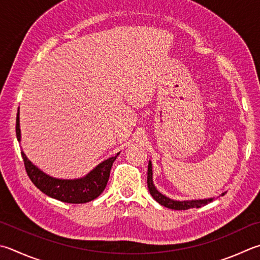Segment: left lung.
<instances>
[{
    "label": "left lung",
    "instance_id": "obj_1",
    "mask_svg": "<svg viewBox=\"0 0 260 260\" xmlns=\"http://www.w3.org/2000/svg\"><path fill=\"white\" fill-rule=\"evenodd\" d=\"M148 187L150 191V194L152 196L153 199L164 207L169 209H174V210H186L190 208H200L202 206L208 205L209 202H211L212 198H209V199H202V200H190V201H177V200H173L171 198H168L166 196H164L162 193H160L157 188H155L154 184H153V179H152V164L149 161V166H148ZM226 192L221 193V196H224Z\"/></svg>",
    "mask_w": 260,
    "mask_h": 260
}]
</instances>
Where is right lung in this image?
I'll return each mask as SVG.
<instances>
[{
	"instance_id": "1",
	"label": "right lung",
	"mask_w": 260,
	"mask_h": 260,
	"mask_svg": "<svg viewBox=\"0 0 260 260\" xmlns=\"http://www.w3.org/2000/svg\"><path fill=\"white\" fill-rule=\"evenodd\" d=\"M16 134L18 142L20 143L21 134L20 124H19V110L16 120ZM119 153H117V155ZM21 155L27 175L32 184L46 196L54 198L59 201L68 202V204H85V202L96 199L107 186L112 164L117 158V155H115L105 160L82 178L60 179L46 175L28 160L22 151Z\"/></svg>"
}]
</instances>
